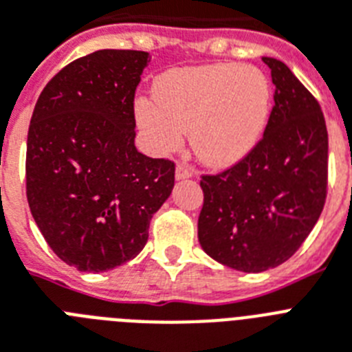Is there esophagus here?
Segmentation results:
<instances>
[{"instance_id":"obj_1","label":"esophagus","mask_w":352,"mask_h":352,"mask_svg":"<svg viewBox=\"0 0 352 352\" xmlns=\"http://www.w3.org/2000/svg\"><path fill=\"white\" fill-rule=\"evenodd\" d=\"M192 178V169L187 165H178L176 167V179H187Z\"/></svg>"}]
</instances>
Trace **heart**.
<instances>
[{"label":"heart","mask_w":352,"mask_h":352,"mask_svg":"<svg viewBox=\"0 0 352 352\" xmlns=\"http://www.w3.org/2000/svg\"><path fill=\"white\" fill-rule=\"evenodd\" d=\"M156 100L136 102V120L151 149H179L192 131L203 164L228 167L263 138L274 107V86L255 66L210 65L167 72L156 80Z\"/></svg>","instance_id":"b5f03b06"}]
</instances>
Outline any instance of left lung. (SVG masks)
<instances>
[{
  "instance_id": "obj_1",
  "label": "left lung",
  "mask_w": 352,
  "mask_h": 352,
  "mask_svg": "<svg viewBox=\"0 0 352 352\" xmlns=\"http://www.w3.org/2000/svg\"><path fill=\"white\" fill-rule=\"evenodd\" d=\"M263 60L275 84L263 138L237 164L199 182V245L217 263L246 274L286 263L316 225L327 196L320 104L284 63Z\"/></svg>"
}]
</instances>
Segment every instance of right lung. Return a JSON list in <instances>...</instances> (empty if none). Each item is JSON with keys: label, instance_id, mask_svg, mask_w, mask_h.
I'll return each instance as SVG.
<instances>
[{"label": "right lung", "instance_id": "right-lung-1", "mask_svg": "<svg viewBox=\"0 0 352 352\" xmlns=\"http://www.w3.org/2000/svg\"><path fill=\"white\" fill-rule=\"evenodd\" d=\"M149 63L98 50L46 84L26 140V199L60 261L107 272L135 259L174 187V162L135 147V91Z\"/></svg>", "mask_w": 352, "mask_h": 352}]
</instances>
